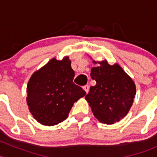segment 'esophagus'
<instances>
[{
    "label": "esophagus",
    "instance_id": "34e87169",
    "mask_svg": "<svg viewBox=\"0 0 157 157\" xmlns=\"http://www.w3.org/2000/svg\"><path fill=\"white\" fill-rule=\"evenodd\" d=\"M83 89L85 90V92H86V93H87L89 92V86H87V85H85V86H83Z\"/></svg>",
    "mask_w": 157,
    "mask_h": 157
}]
</instances>
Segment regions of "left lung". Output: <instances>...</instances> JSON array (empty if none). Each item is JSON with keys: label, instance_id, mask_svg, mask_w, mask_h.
<instances>
[{"label": "left lung", "instance_id": "8db88e82", "mask_svg": "<svg viewBox=\"0 0 157 157\" xmlns=\"http://www.w3.org/2000/svg\"><path fill=\"white\" fill-rule=\"evenodd\" d=\"M99 64L90 73L96 84L90 86L85 98L99 121L114 124L131 109L136 94L135 84L118 64L110 65L106 61Z\"/></svg>", "mask_w": 157, "mask_h": 157}]
</instances>
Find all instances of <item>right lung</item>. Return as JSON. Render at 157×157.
Here are the masks:
<instances>
[{"label":"right lung","mask_w":157,"mask_h":157,"mask_svg":"<svg viewBox=\"0 0 157 157\" xmlns=\"http://www.w3.org/2000/svg\"><path fill=\"white\" fill-rule=\"evenodd\" d=\"M68 57L61 61L52 58L35 72L27 85V104L32 115L44 125L64 121L74 103L86 95L74 83V71Z\"/></svg>","instance_id":"right-lung-1"}]
</instances>
